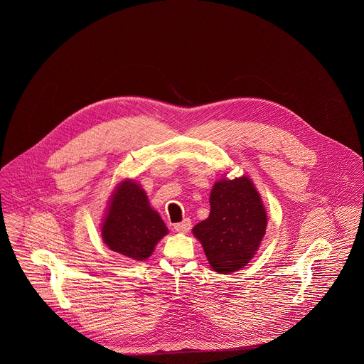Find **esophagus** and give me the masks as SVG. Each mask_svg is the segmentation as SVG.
I'll list each match as a JSON object with an SVG mask.
<instances>
[{"label":"esophagus","mask_w":364,"mask_h":364,"mask_svg":"<svg viewBox=\"0 0 364 364\" xmlns=\"http://www.w3.org/2000/svg\"><path fill=\"white\" fill-rule=\"evenodd\" d=\"M173 228H175L178 232H188V231L192 228V223H191L189 218H186V220L181 221V223H176V224L173 225Z\"/></svg>","instance_id":"34e87169"}]
</instances>
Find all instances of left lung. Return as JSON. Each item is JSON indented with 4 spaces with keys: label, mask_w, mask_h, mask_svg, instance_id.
Instances as JSON below:
<instances>
[{
    "label": "left lung",
    "mask_w": 364,
    "mask_h": 364,
    "mask_svg": "<svg viewBox=\"0 0 364 364\" xmlns=\"http://www.w3.org/2000/svg\"><path fill=\"white\" fill-rule=\"evenodd\" d=\"M210 215L193 227L210 266L230 273L245 266L266 231V211L250 178L215 182L210 195Z\"/></svg>",
    "instance_id": "8db88e82"
}]
</instances>
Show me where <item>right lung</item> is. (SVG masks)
Returning <instances> with one entry per match:
<instances>
[{"label":"right lung","mask_w":364,"mask_h":364,"mask_svg":"<svg viewBox=\"0 0 364 364\" xmlns=\"http://www.w3.org/2000/svg\"><path fill=\"white\" fill-rule=\"evenodd\" d=\"M166 232L162 218L150 208L146 192L132 181L119 185L102 225L105 244L126 258L144 260Z\"/></svg>","instance_id":"add662e5"}]
</instances>
